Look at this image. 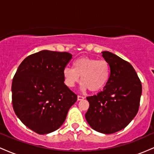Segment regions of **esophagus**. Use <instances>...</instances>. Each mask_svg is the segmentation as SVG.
Returning a JSON list of instances; mask_svg holds the SVG:
<instances>
[{
  "instance_id": "esophagus-1",
  "label": "esophagus",
  "mask_w": 154,
  "mask_h": 154,
  "mask_svg": "<svg viewBox=\"0 0 154 154\" xmlns=\"http://www.w3.org/2000/svg\"><path fill=\"white\" fill-rule=\"evenodd\" d=\"M84 98H85V97L81 96V95H78V96H77V100H82L84 99Z\"/></svg>"
}]
</instances>
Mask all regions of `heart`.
<instances>
[{
    "instance_id": "obj_1",
    "label": "heart",
    "mask_w": 154,
    "mask_h": 154,
    "mask_svg": "<svg viewBox=\"0 0 154 154\" xmlns=\"http://www.w3.org/2000/svg\"><path fill=\"white\" fill-rule=\"evenodd\" d=\"M73 66H66L63 70L64 82L69 88L75 87L81 77L82 90L98 92L103 89L109 81L110 67L106 60L83 56L74 61Z\"/></svg>"
}]
</instances>
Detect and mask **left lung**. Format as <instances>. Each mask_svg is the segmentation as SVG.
Listing matches in <instances>:
<instances>
[{"label":"left lung","instance_id":"left-lung-1","mask_svg":"<svg viewBox=\"0 0 154 154\" xmlns=\"http://www.w3.org/2000/svg\"><path fill=\"white\" fill-rule=\"evenodd\" d=\"M110 75L103 91L87 97L88 123L95 131L112 134L129 125L139 109L142 85L133 66L116 55L103 51Z\"/></svg>","mask_w":154,"mask_h":154}]
</instances>
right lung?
<instances>
[{"instance_id":"right-lung-1","label":"right lung","mask_w":154,"mask_h":154,"mask_svg":"<svg viewBox=\"0 0 154 154\" xmlns=\"http://www.w3.org/2000/svg\"><path fill=\"white\" fill-rule=\"evenodd\" d=\"M72 58L69 53L44 50L28 56L17 69L12 81V105L22 122L36 133L59 129L77 101L63 75Z\"/></svg>"}]
</instances>
